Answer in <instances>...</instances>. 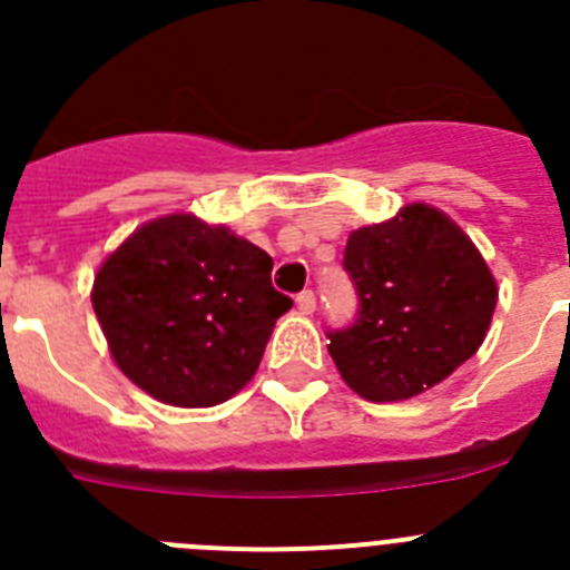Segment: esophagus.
Masks as SVG:
<instances>
[{
	"mask_svg": "<svg viewBox=\"0 0 570 570\" xmlns=\"http://www.w3.org/2000/svg\"><path fill=\"white\" fill-rule=\"evenodd\" d=\"M296 308H299V314H314L316 311V296L314 291H302L299 296H296Z\"/></svg>",
	"mask_w": 570,
	"mask_h": 570,
	"instance_id": "34e87169",
	"label": "esophagus"
}]
</instances>
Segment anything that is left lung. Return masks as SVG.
I'll return each instance as SVG.
<instances>
[{"instance_id": "obj_1", "label": "left lung", "mask_w": 570, "mask_h": 570, "mask_svg": "<svg viewBox=\"0 0 570 570\" xmlns=\"http://www.w3.org/2000/svg\"><path fill=\"white\" fill-rule=\"evenodd\" d=\"M345 271L360 316L331 334L328 354L362 400L420 396L485 342L500 288L471 236L434 205L351 230Z\"/></svg>"}]
</instances>
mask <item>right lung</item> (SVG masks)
Wrapping results in <instances>:
<instances>
[{"label": "right lung", "mask_w": 570, "mask_h": 570, "mask_svg": "<svg viewBox=\"0 0 570 570\" xmlns=\"http://www.w3.org/2000/svg\"><path fill=\"white\" fill-rule=\"evenodd\" d=\"M274 259L228 225L156 216L108 254L90 302L116 367L165 405L210 407L254 380L276 320L294 305Z\"/></svg>", "instance_id": "1"}]
</instances>
